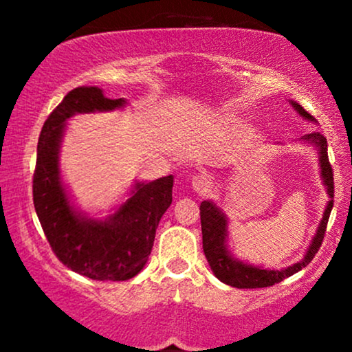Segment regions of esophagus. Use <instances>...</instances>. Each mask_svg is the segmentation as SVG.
Returning <instances> with one entry per match:
<instances>
[{
    "instance_id": "esophagus-1",
    "label": "esophagus",
    "mask_w": 352,
    "mask_h": 352,
    "mask_svg": "<svg viewBox=\"0 0 352 352\" xmlns=\"http://www.w3.org/2000/svg\"><path fill=\"white\" fill-rule=\"evenodd\" d=\"M192 188L195 190L199 195H205V193L210 190V182L205 175H193Z\"/></svg>"
}]
</instances>
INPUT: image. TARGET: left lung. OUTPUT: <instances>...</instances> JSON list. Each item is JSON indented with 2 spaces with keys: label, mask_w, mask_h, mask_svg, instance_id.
<instances>
[{
  "label": "left lung",
  "mask_w": 352,
  "mask_h": 352,
  "mask_svg": "<svg viewBox=\"0 0 352 352\" xmlns=\"http://www.w3.org/2000/svg\"><path fill=\"white\" fill-rule=\"evenodd\" d=\"M294 111L300 114L302 119H308L311 122H316L313 116L302 109L300 104L289 100ZM306 144L314 145L318 148L319 155V168H321V179L324 184L326 192H328L329 200L326 204L324 213H322L321 223L316 230V235L311 240L308 252H306L305 258L298 263H294L288 268L283 270H270L263 268V266H254L248 265L245 261L236 260L233 254L230 253L227 246L228 238V227H227V217L217 207L213 201H201L200 204V220H201V236H204V253L207 256V261L212 268V272L221 283L235 288H266V286H273L274 283H280L285 278L292 276V274L298 273L300 270L305 268L311 263L314 254L318 253L319 246L322 243L324 238L326 227H328V220L333 210V199H334V180H333V168H331L329 159H328V140L321 132H311L301 137Z\"/></svg>",
  "instance_id": "8db88e82"
}]
</instances>
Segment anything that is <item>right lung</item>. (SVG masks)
Returning <instances> with one entry per match:
<instances>
[{"label":"right lung","instance_id":"add662e5","mask_svg":"<svg viewBox=\"0 0 352 352\" xmlns=\"http://www.w3.org/2000/svg\"><path fill=\"white\" fill-rule=\"evenodd\" d=\"M102 89H72L51 112L38 142L33 200L52 252L72 272L98 281H125L144 268L152 252L160 218L172 204L173 177L137 182L131 197L104 220L89 218L72 207L60 180L59 148L66 120L76 114L106 112L125 106Z\"/></svg>","mask_w":352,"mask_h":352}]
</instances>
